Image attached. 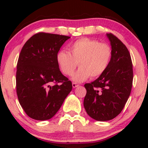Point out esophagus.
<instances>
[{"mask_svg": "<svg viewBox=\"0 0 148 148\" xmlns=\"http://www.w3.org/2000/svg\"><path fill=\"white\" fill-rule=\"evenodd\" d=\"M79 86V85L77 84H76V83H72V87L74 88L78 87V86Z\"/></svg>", "mask_w": 148, "mask_h": 148, "instance_id": "34e87169", "label": "esophagus"}]
</instances>
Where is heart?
Here are the masks:
<instances>
[{
  "label": "heart",
  "instance_id": "b5f03b06",
  "mask_svg": "<svg viewBox=\"0 0 148 148\" xmlns=\"http://www.w3.org/2000/svg\"><path fill=\"white\" fill-rule=\"evenodd\" d=\"M69 53L60 51L56 60L61 72L71 76L77 67V72L72 76L75 82L81 83L90 77L96 78L103 74L109 65L112 57L111 47L106 43L90 38H81L69 47Z\"/></svg>",
  "mask_w": 148,
  "mask_h": 148
}]
</instances>
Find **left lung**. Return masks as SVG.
Here are the masks:
<instances>
[{"mask_svg":"<svg viewBox=\"0 0 148 148\" xmlns=\"http://www.w3.org/2000/svg\"><path fill=\"white\" fill-rule=\"evenodd\" d=\"M112 57L106 70L93 82L84 85V106L92 118L108 121L123 111L132 90L133 66L128 49L113 34H106Z\"/></svg>","mask_w":148,"mask_h":148,"instance_id":"8db88e82","label":"left lung"}]
</instances>
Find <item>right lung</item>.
Masks as SVG:
<instances>
[{
  "mask_svg": "<svg viewBox=\"0 0 148 148\" xmlns=\"http://www.w3.org/2000/svg\"><path fill=\"white\" fill-rule=\"evenodd\" d=\"M69 38L39 33L21 49L16 65V94L25 113L34 120L53 118L72 90V82L61 73L56 60L60 47Z\"/></svg>",
  "mask_w": 148,
  "mask_h": 148,
  "instance_id": "add662e5",
  "label": "right lung"
}]
</instances>
